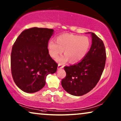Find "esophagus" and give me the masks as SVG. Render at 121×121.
<instances>
[{
  "mask_svg": "<svg viewBox=\"0 0 121 121\" xmlns=\"http://www.w3.org/2000/svg\"><path fill=\"white\" fill-rule=\"evenodd\" d=\"M63 68V65H62V64L59 63L58 65V68L61 69V68Z\"/></svg>",
  "mask_w": 121,
  "mask_h": 121,
  "instance_id": "obj_1",
  "label": "esophagus"
}]
</instances>
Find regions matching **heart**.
I'll return each instance as SVG.
<instances>
[{"label":"heart","instance_id":"1","mask_svg":"<svg viewBox=\"0 0 121 121\" xmlns=\"http://www.w3.org/2000/svg\"><path fill=\"white\" fill-rule=\"evenodd\" d=\"M90 41L86 36H79L72 34H62L58 36L56 42L50 41L48 43L49 55L53 58H57L64 50L65 56L59 58L60 62H65L69 59L70 63L80 61L87 52Z\"/></svg>","mask_w":121,"mask_h":121}]
</instances>
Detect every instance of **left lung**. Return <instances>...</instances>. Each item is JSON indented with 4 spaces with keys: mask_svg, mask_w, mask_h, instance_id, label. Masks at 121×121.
Listing matches in <instances>:
<instances>
[{
    "mask_svg": "<svg viewBox=\"0 0 121 121\" xmlns=\"http://www.w3.org/2000/svg\"><path fill=\"white\" fill-rule=\"evenodd\" d=\"M91 35L90 50L80 62L64 67L66 77L62 87L74 96H82L90 91L99 82L105 66L106 54L104 42L94 33Z\"/></svg>",
    "mask_w": 121,
    "mask_h": 121,
    "instance_id": "left-lung-1",
    "label": "left lung"
}]
</instances>
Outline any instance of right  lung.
<instances>
[{"label": "right lung", "instance_id": "1", "mask_svg": "<svg viewBox=\"0 0 121 121\" xmlns=\"http://www.w3.org/2000/svg\"><path fill=\"white\" fill-rule=\"evenodd\" d=\"M53 29L32 27L23 31L13 46L11 69L18 87L27 93L40 90L47 75L56 72L58 64L49 55L48 43Z\"/></svg>", "mask_w": 121, "mask_h": 121}]
</instances>
